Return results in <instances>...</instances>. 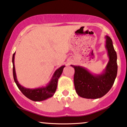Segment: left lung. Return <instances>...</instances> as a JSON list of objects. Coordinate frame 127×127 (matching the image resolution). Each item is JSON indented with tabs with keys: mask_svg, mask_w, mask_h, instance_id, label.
<instances>
[{
	"mask_svg": "<svg viewBox=\"0 0 127 127\" xmlns=\"http://www.w3.org/2000/svg\"><path fill=\"white\" fill-rule=\"evenodd\" d=\"M105 38V48L109 60L102 73L94 74L85 67L71 65L75 70L74 82L76 92L81 97L86 99L102 97L114 84L117 74V57L111 39L108 36Z\"/></svg>",
	"mask_w": 127,
	"mask_h": 127,
	"instance_id": "1",
	"label": "left lung"
}]
</instances>
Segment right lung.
<instances>
[{
    "label": "right lung",
    "mask_w": 127,
    "mask_h": 127,
    "mask_svg": "<svg viewBox=\"0 0 127 127\" xmlns=\"http://www.w3.org/2000/svg\"><path fill=\"white\" fill-rule=\"evenodd\" d=\"M14 55L15 53L13 54L12 62H13V77H14V82H16L17 86L18 89L21 91V92L26 96L27 98L30 99V100L35 101V102H40V101L45 100L46 99L52 97L54 94L56 92L57 89V82L58 79L60 75H62L63 68H64L65 65H62L60 68L57 69L55 71V73L52 76L50 82L47 85L46 87H39L38 88L35 89H30L26 88L23 87L20 85L17 81V78L16 70H15L14 65Z\"/></svg>",
    "instance_id": "obj_1"
}]
</instances>
